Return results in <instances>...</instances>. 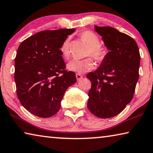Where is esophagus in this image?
<instances>
[{
  "label": "esophagus",
  "mask_w": 153,
  "mask_h": 153,
  "mask_svg": "<svg viewBox=\"0 0 153 153\" xmlns=\"http://www.w3.org/2000/svg\"><path fill=\"white\" fill-rule=\"evenodd\" d=\"M76 78H77V81H79L80 79H82V77H83L82 75L79 74H76Z\"/></svg>",
  "instance_id": "obj_1"
}]
</instances>
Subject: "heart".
Masks as SVG:
<instances>
[{
	"label": "heart",
	"mask_w": 153,
	"mask_h": 153,
	"mask_svg": "<svg viewBox=\"0 0 153 153\" xmlns=\"http://www.w3.org/2000/svg\"><path fill=\"white\" fill-rule=\"evenodd\" d=\"M82 39L89 46L86 53V56H91L97 63H101L105 61L107 56V51L100 45V38L91 31L86 30L80 34ZM61 55L65 59L70 58L71 55V37L67 38L63 41L60 48ZM95 64L91 58L84 60H73L67 64V69L69 71L77 72L81 74L91 71L94 68Z\"/></svg>",
	"instance_id": "heart-1"
}]
</instances>
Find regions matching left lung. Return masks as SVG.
<instances>
[{
  "instance_id": "1",
  "label": "left lung",
  "mask_w": 153,
  "mask_h": 153,
  "mask_svg": "<svg viewBox=\"0 0 153 153\" xmlns=\"http://www.w3.org/2000/svg\"><path fill=\"white\" fill-rule=\"evenodd\" d=\"M110 51L97 70L87 78L92 86L88 108L100 118L120 113L132 99L139 78L140 55L136 41L109 26H94Z\"/></svg>"
}]
</instances>
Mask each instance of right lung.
<instances>
[{"mask_svg": "<svg viewBox=\"0 0 153 153\" xmlns=\"http://www.w3.org/2000/svg\"><path fill=\"white\" fill-rule=\"evenodd\" d=\"M74 29L45 30L23 41L15 59V81L21 104L38 117L58 112L66 90L76 82V74L65 70L60 51Z\"/></svg>", "mask_w": 153, "mask_h": 153, "instance_id": "obj_1", "label": "right lung"}]
</instances>
